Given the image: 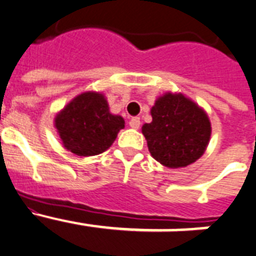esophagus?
<instances>
[{
  "instance_id": "1",
  "label": "esophagus",
  "mask_w": 256,
  "mask_h": 256,
  "mask_svg": "<svg viewBox=\"0 0 256 256\" xmlns=\"http://www.w3.org/2000/svg\"><path fill=\"white\" fill-rule=\"evenodd\" d=\"M128 125H130L131 128L138 130V128H140V118H139V117H132V118L130 120V122H128Z\"/></svg>"
}]
</instances>
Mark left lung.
<instances>
[{
    "label": "left lung",
    "instance_id": "1",
    "mask_svg": "<svg viewBox=\"0 0 256 256\" xmlns=\"http://www.w3.org/2000/svg\"><path fill=\"white\" fill-rule=\"evenodd\" d=\"M152 122L142 126L150 156L168 168H186L205 153L211 122L205 110L182 92H165L150 108Z\"/></svg>",
    "mask_w": 256,
    "mask_h": 256
}]
</instances>
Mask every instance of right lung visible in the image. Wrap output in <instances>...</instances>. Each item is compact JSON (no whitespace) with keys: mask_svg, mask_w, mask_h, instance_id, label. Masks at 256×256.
Masks as SVG:
<instances>
[{"mask_svg":"<svg viewBox=\"0 0 256 256\" xmlns=\"http://www.w3.org/2000/svg\"><path fill=\"white\" fill-rule=\"evenodd\" d=\"M54 128L66 150L80 157L103 153L113 144L125 120L113 114L103 92L85 91L56 113Z\"/></svg>","mask_w":256,"mask_h":256,"instance_id":"right-lung-1","label":"right lung"}]
</instances>
